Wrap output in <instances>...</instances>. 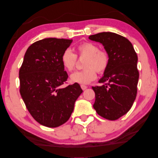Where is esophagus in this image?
Masks as SVG:
<instances>
[{
	"mask_svg": "<svg viewBox=\"0 0 158 158\" xmlns=\"http://www.w3.org/2000/svg\"><path fill=\"white\" fill-rule=\"evenodd\" d=\"M81 87L82 90H85V89H86L87 88V87L86 86V85H81Z\"/></svg>",
	"mask_w": 158,
	"mask_h": 158,
	"instance_id": "esophagus-1",
	"label": "esophagus"
}]
</instances>
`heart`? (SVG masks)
I'll use <instances>...</instances> for the list:
<instances>
[{
  "instance_id": "heart-1",
  "label": "heart",
  "mask_w": 158,
  "mask_h": 158,
  "mask_svg": "<svg viewBox=\"0 0 158 158\" xmlns=\"http://www.w3.org/2000/svg\"><path fill=\"white\" fill-rule=\"evenodd\" d=\"M80 57H87L84 64L85 69L72 73L70 76L71 82L80 84H89L96 78L97 73H103L108 67L109 55L106 51L99 50L96 44L83 42L76 47ZM77 56L70 48L63 51L61 56V62L66 71L71 72L76 68Z\"/></svg>"
}]
</instances>
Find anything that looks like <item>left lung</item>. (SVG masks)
Returning <instances> with one entry per match:
<instances>
[{
  "label": "left lung",
  "instance_id": "8db88e82",
  "mask_svg": "<svg viewBox=\"0 0 158 158\" xmlns=\"http://www.w3.org/2000/svg\"><path fill=\"white\" fill-rule=\"evenodd\" d=\"M89 39L103 44L110 57L108 67L98 81L103 85L92 87L96 97L93 107L101 117L117 120L131 110L136 98L137 53L131 41L114 32L98 33Z\"/></svg>",
  "mask_w": 158,
  "mask_h": 158
}]
</instances>
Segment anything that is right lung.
<instances>
[{"label":"right lung","mask_w":158,"mask_h":158,"mask_svg":"<svg viewBox=\"0 0 158 158\" xmlns=\"http://www.w3.org/2000/svg\"><path fill=\"white\" fill-rule=\"evenodd\" d=\"M72 41L56 38L36 41L27 49L19 70L20 94L27 110L39 123L48 128L69 120L82 93L77 83L60 87L68 78L61 56Z\"/></svg>","instance_id":"obj_1"}]
</instances>
